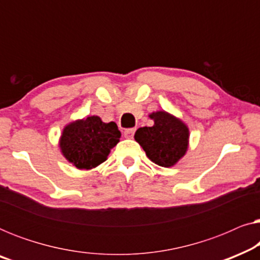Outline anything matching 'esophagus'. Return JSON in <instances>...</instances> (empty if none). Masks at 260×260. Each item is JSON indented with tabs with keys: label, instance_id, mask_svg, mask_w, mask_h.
<instances>
[{
	"label": "esophagus",
	"instance_id": "esophagus-1",
	"mask_svg": "<svg viewBox=\"0 0 260 260\" xmlns=\"http://www.w3.org/2000/svg\"><path fill=\"white\" fill-rule=\"evenodd\" d=\"M135 135V129H126L124 131V137L125 138H134Z\"/></svg>",
	"mask_w": 260,
	"mask_h": 260
}]
</instances>
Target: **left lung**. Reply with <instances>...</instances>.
<instances>
[{
  "mask_svg": "<svg viewBox=\"0 0 260 260\" xmlns=\"http://www.w3.org/2000/svg\"><path fill=\"white\" fill-rule=\"evenodd\" d=\"M152 126L140 127L135 140L156 165L169 168L182 158L188 149L189 130L182 120L166 111L152 112Z\"/></svg>",
  "mask_w": 260,
  "mask_h": 260,
  "instance_id": "8db88e82",
  "label": "left lung"
}]
</instances>
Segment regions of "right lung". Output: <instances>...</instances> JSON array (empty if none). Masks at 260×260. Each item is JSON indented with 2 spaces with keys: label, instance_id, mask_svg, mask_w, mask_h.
I'll list each match as a JSON object with an SVG mask.
<instances>
[{
  "label": "right lung",
  "instance_id": "right-lung-1",
  "mask_svg": "<svg viewBox=\"0 0 260 260\" xmlns=\"http://www.w3.org/2000/svg\"><path fill=\"white\" fill-rule=\"evenodd\" d=\"M119 138L120 131L115 122L104 123L98 116H91L67 124L59 147L67 161L78 169L88 170L106 161Z\"/></svg>",
  "mask_w": 260,
  "mask_h": 260
}]
</instances>
